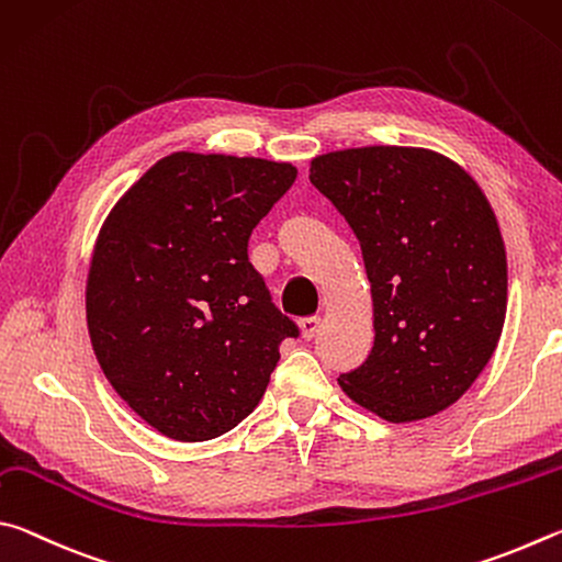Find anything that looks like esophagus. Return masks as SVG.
Returning a JSON list of instances; mask_svg holds the SVG:
<instances>
[{"label":"esophagus","mask_w":562,"mask_h":562,"mask_svg":"<svg viewBox=\"0 0 562 562\" xmlns=\"http://www.w3.org/2000/svg\"><path fill=\"white\" fill-rule=\"evenodd\" d=\"M299 328H301V336H303V340H313L318 336V330H321V318H301L299 321Z\"/></svg>","instance_id":"obj_1"}]
</instances>
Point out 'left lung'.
<instances>
[{
	"label": "left lung",
	"mask_w": 562,
	"mask_h": 562,
	"mask_svg": "<svg viewBox=\"0 0 562 562\" xmlns=\"http://www.w3.org/2000/svg\"><path fill=\"white\" fill-rule=\"evenodd\" d=\"M311 182L358 236L375 342L346 395L387 422L437 415L486 368L506 321V246L464 167L425 147L370 145L311 160Z\"/></svg>",
	"instance_id": "obj_1"
}]
</instances>
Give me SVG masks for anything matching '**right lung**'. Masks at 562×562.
Here are the masks:
<instances>
[{
	"instance_id": "1",
	"label": "right lung",
	"mask_w": 562,
	"mask_h": 562,
	"mask_svg": "<svg viewBox=\"0 0 562 562\" xmlns=\"http://www.w3.org/2000/svg\"><path fill=\"white\" fill-rule=\"evenodd\" d=\"M296 167L172 153L108 214L86 281L88 336L103 375L160 435L206 441L263 397L299 326L271 303L249 236Z\"/></svg>"
}]
</instances>
